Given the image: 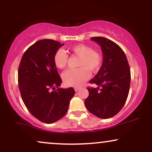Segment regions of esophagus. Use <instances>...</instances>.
<instances>
[{"label": "esophagus", "mask_w": 152, "mask_h": 152, "mask_svg": "<svg viewBox=\"0 0 152 152\" xmlns=\"http://www.w3.org/2000/svg\"><path fill=\"white\" fill-rule=\"evenodd\" d=\"M80 89V88H78V87H76V88H74V90H75V91H78V90Z\"/></svg>", "instance_id": "34e87169"}]
</instances>
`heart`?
<instances>
[{
  "label": "heart",
  "instance_id": "obj_1",
  "mask_svg": "<svg viewBox=\"0 0 152 152\" xmlns=\"http://www.w3.org/2000/svg\"><path fill=\"white\" fill-rule=\"evenodd\" d=\"M70 50L75 55L80 56L78 66L80 68L69 69L62 75L64 83L69 86H81L89 78V71L96 72L102 64L103 58L99 52L94 50L89 46L77 44L70 48ZM69 61V56L63 49H58L53 56V63L56 67L62 69L66 67Z\"/></svg>",
  "mask_w": 152,
  "mask_h": 152
}]
</instances>
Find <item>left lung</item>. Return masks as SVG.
Returning <instances> with one entry per match:
<instances>
[{"label": "left lung", "instance_id": "obj_1", "mask_svg": "<svg viewBox=\"0 0 152 152\" xmlns=\"http://www.w3.org/2000/svg\"><path fill=\"white\" fill-rule=\"evenodd\" d=\"M102 48L103 63L98 74L90 80L97 88L89 92L85 106L89 112L101 118L117 114L126 103L130 88L131 72L126 54L116 43L104 37H92Z\"/></svg>", "mask_w": 152, "mask_h": 152}]
</instances>
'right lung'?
I'll return each instance as SVG.
<instances>
[{
	"label": "right lung",
	"instance_id": "right-lung-1",
	"mask_svg": "<svg viewBox=\"0 0 152 152\" xmlns=\"http://www.w3.org/2000/svg\"><path fill=\"white\" fill-rule=\"evenodd\" d=\"M63 45L51 39L40 40L26 50L18 68L23 102L34 117L46 124L54 123L65 116L75 94L73 88H59L62 81L53 56Z\"/></svg>",
	"mask_w": 152,
	"mask_h": 152
}]
</instances>
